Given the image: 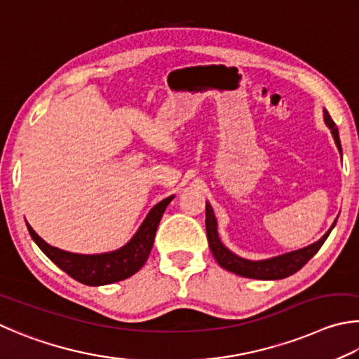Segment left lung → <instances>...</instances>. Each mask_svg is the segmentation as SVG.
<instances>
[{"instance_id":"obj_1","label":"left lung","mask_w":359,"mask_h":359,"mask_svg":"<svg viewBox=\"0 0 359 359\" xmlns=\"http://www.w3.org/2000/svg\"><path fill=\"white\" fill-rule=\"evenodd\" d=\"M323 119H325V124L331 129V134L334 137L336 147L342 156V147H341V140H339V130L336 128V123L332 121L330 113L326 110H323ZM336 222L337 219L332 222L330 230L326 231L318 241L312 243L303 249L292 250V252L276 255V257H271V259H265V260H248L233 254L230 249L224 246L217 233V221H216L215 211H212V206L210 205V202H206V221H205L206 236H208L210 249L212 255H215L216 262L224 269H227V271L243 276V278H250V279L278 280V279L288 278V276L299 271V269L318 252V249L323 246V243L326 241V238L330 236L331 230L334 229Z\"/></svg>"}]
</instances>
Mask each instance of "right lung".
I'll use <instances>...</instances> for the list:
<instances>
[{"instance_id":"add662e5","label":"right lung","mask_w":359,"mask_h":359,"mask_svg":"<svg viewBox=\"0 0 359 359\" xmlns=\"http://www.w3.org/2000/svg\"><path fill=\"white\" fill-rule=\"evenodd\" d=\"M173 197L175 196H170L154 205L129 243H126L123 248L116 250H111V252L91 255L67 252V250L50 246L31 229L29 224H27V227L33 241L39 246L42 252L71 278L91 287L107 285L130 278L144 265L154 244L157 225H159L163 211Z\"/></svg>"}]
</instances>
